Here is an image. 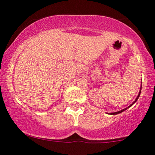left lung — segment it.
<instances>
[{"label":"left lung","instance_id":"obj_1","mask_svg":"<svg viewBox=\"0 0 155 155\" xmlns=\"http://www.w3.org/2000/svg\"><path fill=\"white\" fill-rule=\"evenodd\" d=\"M141 89V88H140ZM140 93H141V91H140V93H139V94H138V96H137V99H136V101H134V103H133L132 104H131L130 106V107H131V106L133 105V104H134V103H136V101H137V100H138V98H139V97H140ZM125 109H127V108L126 109H122V110H121V111H118V112H112V113H109V114H111V115H116V114H118V113H121V112H122L123 111H124L125 110Z\"/></svg>","mask_w":155,"mask_h":155}]
</instances>
